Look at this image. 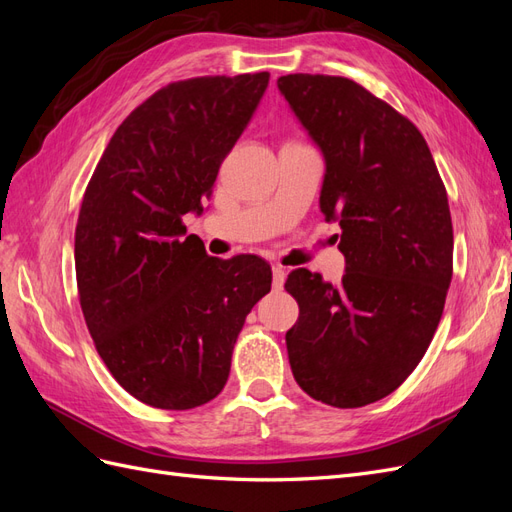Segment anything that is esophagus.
<instances>
[{
  "label": "esophagus",
  "instance_id": "esophagus-1",
  "mask_svg": "<svg viewBox=\"0 0 512 512\" xmlns=\"http://www.w3.org/2000/svg\"><path fill=\"white\" fill-rule=\"evenodd\" d=\"M286 282V269L282 265H273V288L280 290Z\"/></svg>",
  "mask_w": 512,
  "mask_h": 512
}]
</instances>
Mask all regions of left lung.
<instances>
[{"label": "left lung", "mask_w": 512, "mask_h": 512, "mask_svg": "<svg viewBox=\"0 0 512 512\" xmlns=\"http://www.w3.org/2000/svg\"><path fill=\"white\" fill-rule=\"evenodd\" d=\"M277 87L322 149L320 209L339 220L346 275L297 269L286 290L292 376L322 404L361 408L391 395L427 352L453 277V222L423 134L346 76L286 74Z\"/></svg>", "instance_id": "8db88e82"}]
</instances>
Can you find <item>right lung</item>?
Listing matches in <instances>:
<instances>
[{
  "instance_id": "add662e5",
  "label": "right lung",
  "mask_w": 512,
  "mask_h": 512,
  "mask_svg": "<svg viewBox=\"0 0 512 512\" xmlns=\"http://www.w3.org/2000/svg\"><path fill=\"white\" fill-rule=\"evenodd\" d=\"M269 72L168 83L123 119L91 175L74 232L76 288L100 359L132 397L190 410L218 397L271 267L213 258L183 215L203 211Z\"/></svg>"
}]
</instances>
